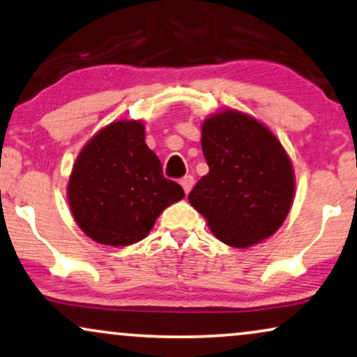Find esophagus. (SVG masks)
<instances>
[{
	"label": "esophagus",
	"instance_id": "esophagus-1",
	"mask_svg": "<svg viewBox=\"0 0 357 357\" xmlns=\"http://www.w3.org/2000/svg\"><path fill=\"white\" fill-rule=\"evenodd\" d=\"M180 185L183 187L185 193H190V190H192V187H193V177H192V175H185V177L180 180Z\"/></svg>",
	"mask_w": 357,
	"mask_h": 357
}]
</instances>
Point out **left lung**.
<instances>
[{
  "label": "left lung",
  "mask_w": 357,
  "mask_h": 357,
  "mask_svg": "<svg viewBox=\"0 0 357 357\" xmlns=\"http://www.w3.org/2000/svg\"><path fill=\"white\" fill-rule=\"evenodd\" d=\"M202 149L210 172L188 202L215 238L239 249L271 238L295 195L294 165L275 134L251 114L223 109L203 121Z\"/></svg>",
  "instance_id": "1"
}]
</instances>
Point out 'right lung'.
<instances>
[{
    "label": "right lung",
    "instance_id": "add662e5",
    "mask_svg": "<svg viewBox=\"0 0 357 357\" xmlns=\"http://www.w3.org/2000/svg\"><path fill=\"white\" fill-rule=\"evenodd\" d=\"M183 197V188L162 175L144 123L136 119L100 129L77 155L67 185L75 223L95 243L113 248L144 239L160 213Z\"/></svg>",
    "mask_w": 357,
    "mask_h": 357
}]
</instances>
